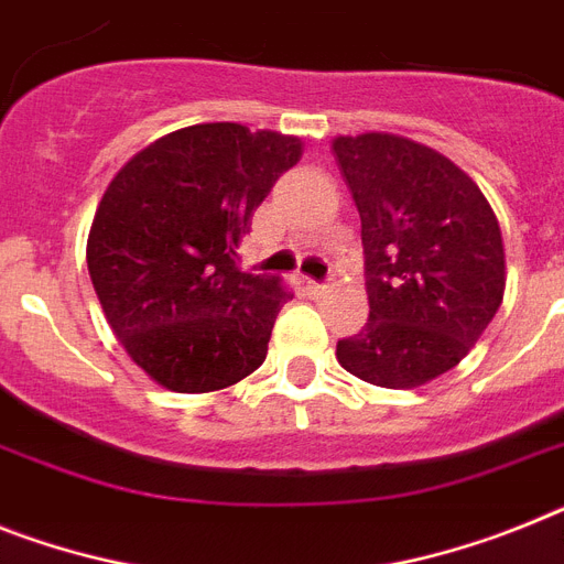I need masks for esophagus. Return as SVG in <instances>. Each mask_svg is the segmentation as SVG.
I'll list each match as a JSON object with an SVG mask.
<instances>
[{"mask_svg":"<svg viewBox=\"0 0 564 564\" xmlns=\"http://www.w3.org/2000/svg\"><path fill=\"white\" fill-rule=\"evenodd\" d=\"M297 286H301V290L312 297H318V295H324V292H329V286H326V283L312 281V278H306V274H301V278H297Z\"/></svg>","mask_w":564,"mask_h":564,"instance_id":"esophagus-1","label":"esophagus"}]
</instances>
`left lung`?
Returning <instances> with one entry per match:
<instances>
[{
  "instance_id": "1",
  "label": "left lung",
  "mask_w": 564,
  "mask_h": 564,
  "mask_svg": "<svg viewBox=\"0 0 564 564\" xmlns=\"http://www.w3.org/2000/svg\"><path fill=\"white\" fill-rule=\"evenodd\" d=\"M335 163L361 215L370 321L338 340L367 384L413 390L453 370L505 297V243L481 188L406 137H335Z\"/></svg>"
}]
</instances>
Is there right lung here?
Wrapping results in <instances>:
<instances>
[{"label":"right lung","instance_id":"right-lung-1","mask_svg":"<svg viewBox=\"0 0 564 564\" xmlns=\"http://www.w3.org/2000/svg\"><path fill=\"white\" fill-rule=\"evenodd\" d=\"M297 137L203 122L160 137L113 174L88 231V272L131 361L172 392L238 384L267 358L292 297L235 258Z\"/></svg>","mask_w":564,"mask_h":564}]
</instances>
